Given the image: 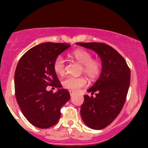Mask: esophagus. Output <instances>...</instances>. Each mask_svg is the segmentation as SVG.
Listing matches in <instances>:
<instances>
[{"mask_svg": "<svg viewBox=\"0 0 148 148\" xmlns=\"http://www.w3.org/2000/svg\"><path fill=\"white\" fill-rule=\"evenodd\" d=\"M69 94H70V95H71V97H73L74 95H75V92H73V91H71V90H70L69 91Z\"/></svg>", "mask_w": 148, "mask_h": 148, "instance_id": "1", "label": "esophagus"}]
</instances>
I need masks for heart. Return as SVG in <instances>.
<instances>
[{
	"mask_svg": "<svg viewBox=\"0 0 148 148\" xmlns=\"http://www.w3.org/2000/svg\"><path fill=\"white\" fill-rule=\"evenodd\" d=\"M71 57L82 65L83 71L90 79H95L100 75L102 69V63L99 60L92 59V53L87 50L78 49L71 54ZM53 70L59 75H63L66 71V63L63 56H58L53 62ZM86 79L84 77L68 76L62 81V85L66 89L77 91L86 85Z\"/></svg>",
	"mask_w": 148,
	"mask_h": 148,
	"instance_id": "obj_1",
	"label": "heart"
}]
</instances>
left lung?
I'll return each instance as SVG.
<instances>
[{
  "mask_svg": "<svg viewBox=\"0 0 148 148\" xmlns=\"http://www.w3.org/2000/svg\"><path fill=\"white\" fill-rule=\"evenodd\" d=\"M95 51L102 61L100 77L88 92L96 97L84 95L80 114L86 126L102 130L120 114L130 84V69L126 61L112 46L104 43H77Z\"/></svg>",
  "mask_w": 148,
  "mask_h": 148,
  "instance_id": "obj_1",
  "label": "left lung"
}]
</instances>
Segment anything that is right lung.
Here are the masks:
<instances>
[{
    "mask_svg": "<svg viewBox=\"0 0 148 148\" xmlns=\"http://www.w3.org/2000/svg\"><path fill=\"white\" fill-rule=\"evenodd\" d=\"M70 44L46 42L34 46L19 60L14 76L15 95L22 113L34 126L51 127L61 117V108L70 99L68 90L55 93L46 86L62 87L53 62Z\"/></svg>",
    "mask_w": 148,
    "mask_h": 148,
    "instance_id": "obj_1",
    "label": "right lung"
}]
</instances>
